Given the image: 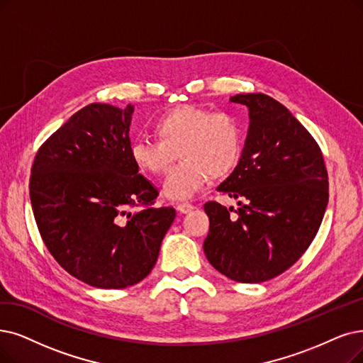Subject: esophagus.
Masks as SVG:
<instances>
[{"label":"esophagus","instance_id":"esophagus-1","mask_svg":"<svg viewBox=\"0 0 363 363\" xmlns=\"http://www.w3.org/2000/svg\"><path fill=\"white\" fill-rule=\"evenodd\" d=\"M195 208V206L194 204H191V202H179L177 204V210L180 211V213H189L191 210H194Z\"/></svg>","mask_w":363,"mask_h":363}]
</instances>
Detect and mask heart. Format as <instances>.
Segmentation results:
<instances>
[{"label":"heart","mask_w":363,"mask_h":363,"mask_svg":"<svg viewBox=\"0 0 363 363\" xmlns=\"http://www.w3.org/2000/svg\"><path fill=\"white\" fill-rule=\"evenodd\" d=\"M159 141L137 140L131 146L135 167L164 176L182 157L164 182V195L184 199L196 195L210 177L222 179L240 161L242 137L238 121L226 111H210L196 106H179L162 114L155 123Z\"/></svg>","instance_id":"b5f03b06"}]
</instances>
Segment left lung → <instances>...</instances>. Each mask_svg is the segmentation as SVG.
I'll return each mask as SVG.
<instances>
[{
	"label": "left lung",
	"mask_w": 363,
	"mask_h": 363,
	"mask_svg": "<svg viewBox=\"0 0 363 363\" xmlns=\"http://www.w3.org/2000/svg\"><path fill=\"white\" fill-rule=\"evenodd\" d=\"M250 126L238 165L217 191L240 199L234 215L206 202L208 262L238 283H262L306 253L323 220L329 182L323 153L303 125L265 94H238Z\"/></svg>",
	"instance_id": "obj_1"
}]
</instances>
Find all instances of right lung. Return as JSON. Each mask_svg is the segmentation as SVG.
Returning a JSON list of instances; mask_svg holds the SVG:
<instances>
[{"instance_id": "add662e5", "label": "right lung", "mask_w": 363, "mask_h": 363, "mask_svg": "<svg viewBox=\"0 0 363 363\" xmlns=\"http://www.w3.org/2000/svg\"><path fill=\"white\" fill-rule=\"evenodd\" d=\"M133 111L83 107L41 144L31 168L41 240L68 274L99 289L146 279L176 217L153 207L159 192L133 162Z\"/></svg>"}]
</instances>
